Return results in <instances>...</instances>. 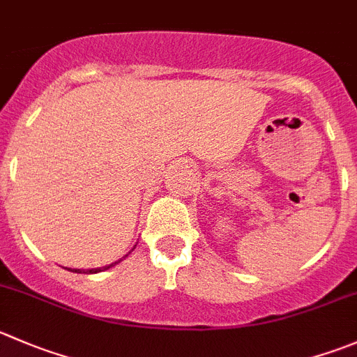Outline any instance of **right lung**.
Instances as JSON below:
<instances>
[{
	"label": "right lung",
	"mask_w": 357,
	"mask_h": 357,
	"mask_svg": "<svg viewBox=\"0 0 357 357\" xmlns=\"http://www.w3.org/2000/svg\"><path fill=\"white\" fill-rule=\"evenodd\" d=\"M119 261H120V259H119ZM119 261H115V263H119ZM115 263H112V265L105 266V271H106V268H109V266L115 265ZM68 271H71V268H68ZM71 272H78V274H79V272H82V271H78V268H73ZM86 272H89V274H96V272H101V268H92V271H86ZM86 272H85V274H86Z\"/></svg>",
	"instance_id": "right-lung-1"
}]
</instances>
